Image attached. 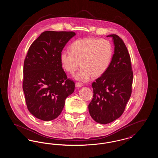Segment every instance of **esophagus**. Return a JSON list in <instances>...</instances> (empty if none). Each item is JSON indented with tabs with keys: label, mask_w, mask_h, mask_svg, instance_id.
<instances>
[{
	"label": "esophagus",
	"mask_w": 158,
	"mask_h": 158,
	"mask_svg": "<svg viewBox=\"0 0 158 158\" xmlns=\"http://www.w3.org/2000/svg\"><path fill=\"white\" fill-rule=\"evenodd\" d=\"M83 86V83L80 82H77L76 83V88H81Z\"/></svg>",
	"instance_id": "1"
}]
</instances>
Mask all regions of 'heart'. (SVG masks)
<instances>
[{"label":"heart","mask_w":158,"mask_h":158,"mask_svg":"<svg viewBox=\"0 0 158 158\" xmlns=\"http://www.w3.org/2000/svg\"><path fill=\"white\" fill-rule=\"evenodd\" d=\"M70 51H63L60 61L68 73L73 74L79 66L81 69L75 75L76 80L87 82L91 77L102 75L109 67L113 57L111 43L106 40L85 38L76 40L70 46Z\"/></svg>","instance_id":"obj_1"}]
</instances>
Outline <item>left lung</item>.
<instances>
[{
  "instance_id": "8db88e82",
  "label": "left lung",
  "mask_w": 158,
  "mask_h": 158,
  "mask_svg": "<svg viewBox=\"0 0 158 158\" xmlns=\"http://www.w3.org/2000/svg\"><path fill=\"white\" fill-rule=\"evenodd\" d=\"M106 37L113 38L114 54L106 71L92 83L94 95L88 105L91 117L102 124L111 123L122 115L131 94L133 77L124 43L115 34Z\"/></svg>"
}]
</instances>
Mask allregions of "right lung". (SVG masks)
Wrapping results in <instances>:
<instances>
[{"label": "right lung", "instance_id": "add662e5", "mask_svg": "<svg viewBox=\"0 0 158 158\" xmlns=\"http://www.w3.org/2000/svg\"><path fill=\"white\" fill-rule=\"evenodd\" d=\"M74 32L47 31L32 43L23 64V90L27 108L34 117L53 120L61 113L75 83L62 68L60 54Z\"/></svg>", "mask_w": 158, "mask_h": 158}]
</instances>
